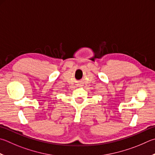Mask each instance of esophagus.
Here are the masks:
<instances>
[{
  "instance_id": "34e87169",
  "label": "esophagus",
  "mask_w": 155,
  "mask_h": 155,
  "mask_svg": "<svg viewBox=\"0 0 155 155\" xmlns=\"http://www.w3.org/2000/svg\"><path fill=\"white\" fill-rule=\"evenodd\" d=\"M77 87H81V86H83V85H82V83H78V84H77Z\"/></svg>"
}]
</instances>
